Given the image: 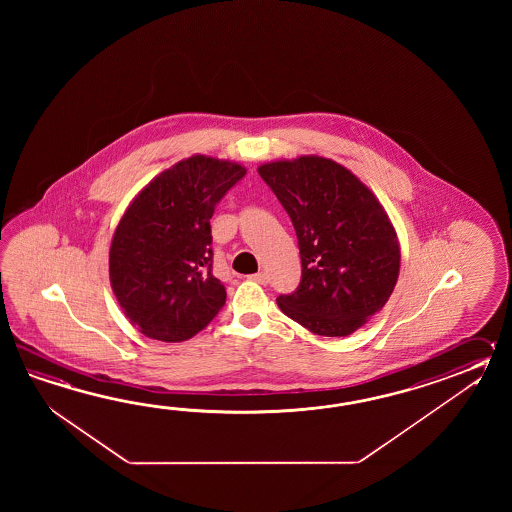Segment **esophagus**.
<instances>
[{
  "mask_svg": "<svg viewBox=\"0 0 512 512\" xmlns=\"http://www.w3.org/2000/svg\"><path fill=\"white\" fill-rule=\"evenodd\" d=\"M252 282L261 283V285H267L269 283V274L267 272H256L251 274Z\"/></svg>",
  "mask_w": 512,
  "mask_h": 512,
  "instance_id": "34e87169",
  "label": "esophagus"
}]
</instances>
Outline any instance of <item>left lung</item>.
Listing matches in <instances>:
<instances>
[{"instance_id": "obj_1", "label": "left lung", "mask_w": 512, "mask_h": 512, "mask_svg": "<svg viewBox=\"0 0 512 512\" xmlns=\"http://www.w3.org/2000/svg\"><path fill=\"white\" fill-rule=\"evenodd\" d=\"M293 221L302 280L278 307L320 337H348L392 296L401 247L386 210L346 166L318 155L258 168Z\"/></svg>"}]
</instances>
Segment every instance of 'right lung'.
I'll list each match as a JSON object with an SVG mask.
<instances>
[{"label":"right lung","mask_w":512,"mask_h":512,"mask_svg":"<svg viewBox=\"0 0 512 512\" xmlns=\"http://www.w3.org/2000/svg\"><path fill=\"white\" fill-rule=\"evenodd\" d=\"M245 166L192 155L153 177L122 214L109 247V282L142 335L183 342L225 305L212 274L210 218Z\"/></svg>","instance_id":"1"}]
</instances>
